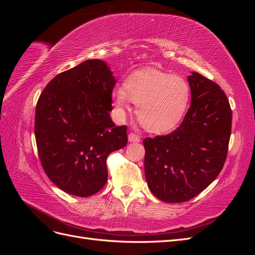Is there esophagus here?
<instances>
[{
	"instance_id": "34e87169",
	"label": "esophagus",
	"mask_w": 255,
	"mask_h": 255,
	"mask_svg": "<svg viewBox=\"0 0 255 255\" xmlns=\"http://www.w3.org/2000/svg\"><path fill=\"white\" fill-rule=\"evenodd\" d=\"M128 139L129 142H139L140 141V137L136 135L135 133H129L128 136Z\"/></svg>"
}]
</instances>
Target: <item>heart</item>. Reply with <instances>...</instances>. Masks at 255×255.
Returning <instances> with one entry per match:
<instances>
[{
	"label": "heart",
	"mask_w": 255,
	"mask_h": 255,
	"mask_svg": "<svg viewBox=\"0 0 255 255\" xmlns=\"http://www.w3.org/2000/svg\"><path fill=\"white\" fill-rule=\"evenodd\" d=\"M129 100L136 103V115L151 133L161 134L177 127L190 103V86L180 75L141 69L128 74L122 89L112 92V102L119 119L125 117Z\"/></svg>",
	"instance_id": "heart-1"
}]
</instances>
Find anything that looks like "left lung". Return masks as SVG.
<instances>
[{
	"mask_svg": "<svg viewBox=\"0 0 255 255\" xmlns=\"http://www.w3.org/2000/svg\"><path fill=\"white\" fill-rule=\"evenodd\" d=\"M187 81L191 104L181 126L143 140L148 187L168 203L188 201L218 176L231 136L232 111L225 92L197 72Z\"/></svg>",
	"mask_w": 255,
	"mask_h": 255,
	"instance_id": "obj_1",
	"label": "left lung"
}]
</instances>
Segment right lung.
<instances>
[{"label":"right lung","mask_w":255,"mask_h":255,"mask_svg":"<svg viewBox=\"0 0 255 255\" xmlns=\"http://www.w3.org/2000/svg\"><path fill=\"white\" fill-rule=\"evenodd\" d=\"M115 76L104 60L89 59L56 75L36 106L35 137L49 179L69 195L89 197L107 181L106 158L127 145V127L110 112Z\"/></svg>","instance_id":"right-lung-1"}]
</instances>
